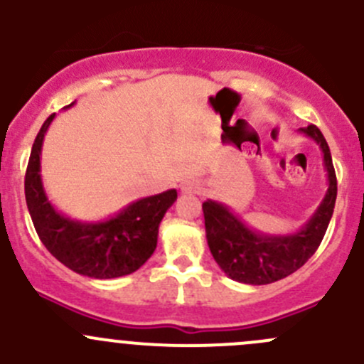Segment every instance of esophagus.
<instances>
[{
    "instance_id": "esophagus-1",
    "label": "esophagus",
    "mask_w": 364,
    "mask_h": 364,
    "mask_svg": "<svg viewBox=\"0 0 364 364\" xmlns=\"http://www.w3.org/2000/svg\"><path fill=\"white\" fill-rule=\"evenodd\" d=\"M200 190H203V186H200L197 181H185L181 185L183 193H200Z\"/></svg>"
}]
</instances>
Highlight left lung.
I'll use <instances>...</instances> for the list:
<instances>
[{
	"label": "left lung",
	"mask_w": 364,
	"mask_h": 364,
	"mask_svg": "<svg viewBox=\"0 0 364 364\" xmlns=\"http://www.w3.org/2000/svg\"><path fill=\"white\" fill-rule=\"evenodd\" d=\"M299 132L321 146L329 186L317 211L297 232L267 236L245 225L222 203L205 200L203 204L205 237L213 259L227 277L241 284L266 285L292 274L317 252L328 230L336 200V174L331 151L315 124L299 128Z\"/></svg>",
	"instance_id": "1"
}]
</instances>
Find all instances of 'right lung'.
<instances>
[{"label":"right lung","mask_w":364,"mask_h":364,"mask_svg":"<svg viewBox=\"0 0 364 364\" xmlns=\"http://www.w3.org/2000/svg\"><path fill=\"white\" fill-rule=\"evenodd\" d=\"M54 116L47 117L33 142L24 178L26 204L40 241L61 264L84 277L107 280L134 273L155 252L159 225L178 192L135 200L105 222L84 223L61 215L47 199L40 178L43 135Z\"/></svg>","instance_id":"right-lung-1"}]
</instances>
